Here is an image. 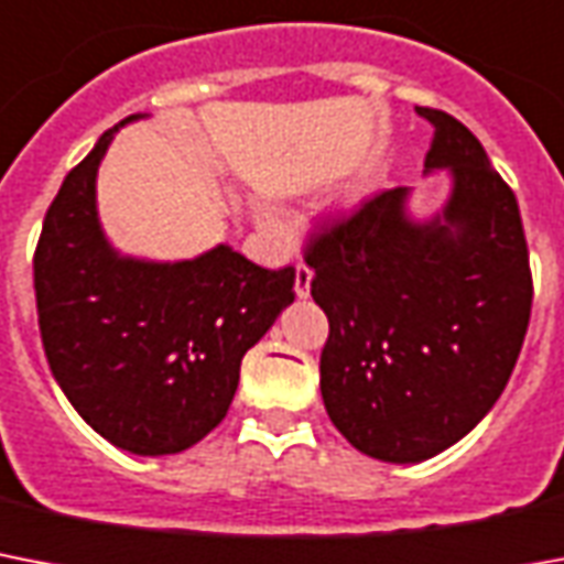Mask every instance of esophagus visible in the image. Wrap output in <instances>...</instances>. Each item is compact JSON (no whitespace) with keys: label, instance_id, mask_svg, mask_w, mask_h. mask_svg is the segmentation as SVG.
Segmentation results:
<instances>
[{"label":"esophagus","instance_id":"esophagus-1","mask_svg":"<svg viewBox=\"0 0 564 564\" xmlns=\"http://www.w3.org/2000/svg\"><path fill=\"white\" fill-rule=\"evenodd\" d=\"M311 279H314V273H311L308 264H296V279H294V291L300 300H308L311 296Z\"/></svg>","mask_w":564,"mask_h":564}]
</instances>
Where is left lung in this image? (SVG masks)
<instances>
[{"label": "left lung", "mask_w": 564, "mask_h": 564, "mask_svg": "<svg viewBox=\"0 0 564 564\" xmlns=\"http://www.w3.org/2000/svg\"><path fill=\"white\" fill-rule=\"evenodd\" d=\"M425 177L448 197L419 218L413 188L369 200L311 245V296L328 317L319 393L367 457L422 463L492 410L524 344L533 279L512 188L475 133L443 110Z\"/></svg>", "instance_id": "left-lung-1"}]
</instances>
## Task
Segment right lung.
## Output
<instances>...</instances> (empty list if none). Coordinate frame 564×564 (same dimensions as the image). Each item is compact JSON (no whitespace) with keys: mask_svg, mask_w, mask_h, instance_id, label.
Listing matches in <instances>:
<instances>
[{"mask_svg":"<svg viewBox=\"0 0 564 564\" xmlns=\"http://www.w3.org/2000/svg\"><path fill=\"white\" fill-rule=\"evenodd\" d=\"M107 130L43 220L34 291L54 381L96 434L139 457L200 443L238 390V369L288 305L294 268L264 270L215 245L195 259L121 253L98 218Z\"/></svg>","mask_w":564,"mask_h":564,"instance_id":"obj_1","label":"right lung"}]
</instances>
